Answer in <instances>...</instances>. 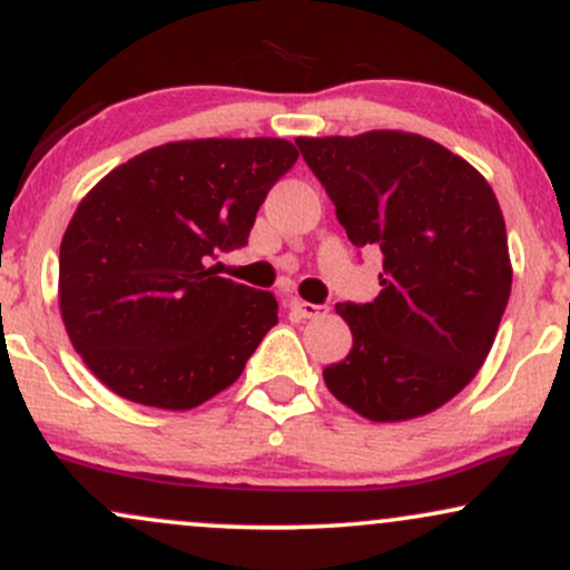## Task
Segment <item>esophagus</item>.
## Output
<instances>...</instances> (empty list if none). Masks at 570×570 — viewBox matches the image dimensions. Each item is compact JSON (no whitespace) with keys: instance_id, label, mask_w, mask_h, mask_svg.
Listing matches in <instances>:
<instances>
[{"instance_id":"obj_1","label":"esophagus","mask_w":570,"mask_h":570,"mask_svg":"<svg viewBox=\"0 0 570 570\" xmlns=\"http://www.w3.org/2000/svg\"><path fill=\"white\" fill-rule=\"evenodd\" d=\"M294 307H297L303 318H316L326 313V305H313V303H305V299H294Z\"/></svg>"}]
</instances>
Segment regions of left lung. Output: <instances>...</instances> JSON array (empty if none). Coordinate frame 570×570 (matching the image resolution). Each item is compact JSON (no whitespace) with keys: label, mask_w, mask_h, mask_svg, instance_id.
Masks as SVG:
<instances>
[{"label":"left lung","mask_w":570,"mask_h":570,"mask_svg":"<svg viewBox=\"0 0 570 570\" xmlns=\"http://www.w3.org/2000/svg\"><path fill=\"white\" fill-rule=\"evenodd\" d=\"M351 244L383 254L381 294L340 303L353 345L326 389L370 421L442 407L488 358L512 292L507 225L476 168L402 130L297 139Z\"/></svg>","instance_id":"left-lung-1"}]
</instances>
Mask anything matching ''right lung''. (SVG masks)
Segmentation results:
<instances>
[{
	"label": "right lung",
	"mask_w": 570,
	"mask_h": 570,
	"mask_svg": "<svg viewBox=\"0 0 570 570\" xmlns=\"http://www.w3.org/2000/svg\"><path fill=\"white\" fill-rule=\"evenodd\" d=\"M294 160L284 139L171 141L85 195L61 240L58 303L71 345L107 389L193 410L238 381L278 324V303L212 263L248 244Z\"/></svg>",
	"instance_id": "1"
}]
</instances>
